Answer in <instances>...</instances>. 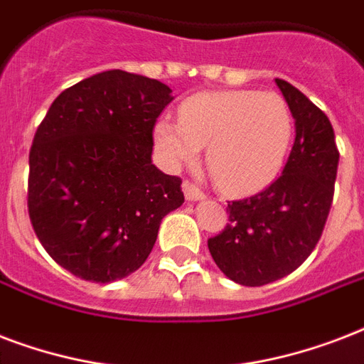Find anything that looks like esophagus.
Instances as JSON below:
<instances>
[{
    "instance_id": "1",
    "label": "esophagus",
    "mask_w": 364,
    "mask_h": 364,
    "mask_svg": "<svg viewBox=\"0 0 364 364\" xmlns=\"http://www.w3.org/2000/svg\"><path fill=\"white\" fill-rule=\"evenodd\" d=\"M184 193L188 201H201V199H205V193L196 184H191V182H184Z\"/></svg>"
}]
</instances>
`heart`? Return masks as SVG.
Wrapping results in <instances>:
<instances>
[{
	"label": "heart",
	"mask_w": 364,
	"mask_h": 364,
	"mask_svg": "<svg viewBox=\"0 0 364 364\" xmlns=\"http://www.w3.org/2000/svg\"><path fill=\"white\" fill-rule=\"evenodd\" d=\"M180 123L159 119L156 148L168 167L191 165L207 146V167L230 193L260 190L277 178L292 140V115L277 92L214 91L188 98Z\"/></svg>",
	"instance_id": "obj_1"
}]
</instances>
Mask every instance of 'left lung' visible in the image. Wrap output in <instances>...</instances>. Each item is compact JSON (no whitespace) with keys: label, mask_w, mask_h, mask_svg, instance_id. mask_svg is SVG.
Returning a JSON list of instances; mask_svg holds the SVG:
<instances>
[{"label":"left lung","mask_w":364,"mask_h":364,"mask_svg":"<svg viewBox=\"0 0 364 364\" xmlns=\"http://www.w3.org/2000/svg\"><path fill=\"white\" fill-rule=\"evenodd\" d=\"M275 83L296 127L283 174L256 196L228 201L230 224L208 239L220 272L245 287L273 283L311 255L331 210L340 159L328 117L296 87Z\"/></svg>","instance_id":"8db88e82"}]
</instances>
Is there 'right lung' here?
Segmentation results:
<instances>
[{
	"label": "right lung",
	"mask_w": 364,
	"mask_h": 364,
	"mask_svg": "<svg viewBox=\"0 0 364 364\" xmlns=\"http://www.w3.org/2000/svg\"><path fill=\"white\" fill-rule=\"evenodd\" d=\"M165 83L108 70L62 91L33 136L28 213L50 258L75 277L136 272L161 220L184 203L182 180L151 163Z\"/></svg>",
	"instance_id": "obj_1"
}]
</instances>
